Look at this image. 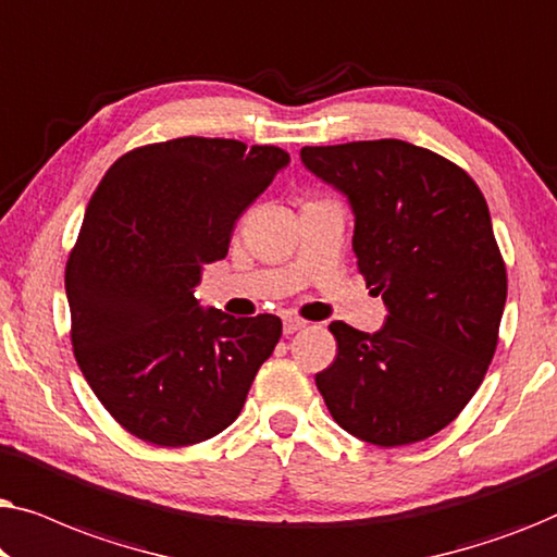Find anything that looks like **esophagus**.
<instances>
[{
    "mask_svg": "<svg viewBox=\"0 0 557 557\" xmlns=\"http://www.w3.org/2000/svg\"><path fill=\"white\" fill-rule=\"evenodd\" d=\"M304 326H307V322H304V319H296V317H286L284 319V334H294V332L304 330Z\"/></svg>",
    "mask_w": 557,
    "mask_h": 557,
    "instance_id": "esophagus-1",
    "label": "esophagus"
}]
</instances>
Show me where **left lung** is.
Returning a JSON list of instances; mask_svg holds the SVG:
<instances>
[{
  "label": "left lung",
  "instance_id": "1",
  "mask_svg": "<svg viewBox=\"0 0 557 557\" xmlns=\"http://www.w3.org/2000/svg\"><path fill=\"white\" fill-rule=\"evenodd\" d=\"M301 162L347 195L352 248L387 322H332L337 357L317 375L334 421L393 448L446 429L482 385L499 342L507 269L476 182L400 139L304 147Z\"/></svg>",
  "mask_w": 557,
  "mask_h": 557
}]
</instances>
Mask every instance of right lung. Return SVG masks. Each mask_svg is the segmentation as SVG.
<instances>
[{
    "instance_id": "1",
    "label": "right lung",
    "mask_w": 557,
    "mask_h": 557,
    "mask_svg": "<svg viewBox=\"0 0 557 557\" xmlns=\"http://www.w3.org/2000/svg\"><path fill=\"white\" fill-rule=\"evenodd\" d=\"M286 164L271 144L182 136L126 151L96 187L65 265L71 342L90 391L132 436L193 446L243 410L281 319L202 309L193 288Z\"/></svg>"
}]
</instances>
